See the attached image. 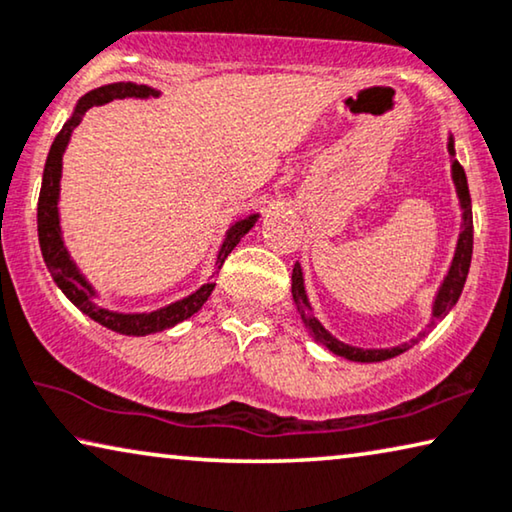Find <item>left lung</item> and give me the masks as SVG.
<instances>
[{
	"label": "left lung",
	"mask_w": 512,
	"mask_h": 512,
	"mask_svg": "<svg viewBox=\"0 0 512 512\" xmlns=\"http://www.w3.org/2000/svg\"><path fill=\"white\" fill-rule=\"evenodd\" d=\"M448 154H450V175H453L455 182V191L459 198V210H462V224H459V235H457V244H455V256L450 261V268L443 277L439 291L434 295L432 302V314H429V321L425 328H422L416 337H411L409 342L397 344V346H385V348H362V346H351L346 342H339V339L323 328V323L314 316V309H311V302L307 298V288H305V274H302L300 263H295L293 268V277H291V293H293V302L295 309L305 323V328L309 330V335L314 337V342L323 344L325 348H330L332 353L342 355L346 360L353 362H381V360H390L395 355L409 351L411 346H416L422 337H427L432 332L439 321L446 318L450 309L457 305L459 295H462L466 274H469V265H471V254H473V214H471V196H469V182H466V173L464 168L459 166V161L455 159V138L453 133H448Z\"/></svg>",
	"instance_id": "1"
}]
</instances>
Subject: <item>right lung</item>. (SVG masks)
<instances>
[{"label":"right lung","instance_id":"obj_1","mask_svg":"<svg viewBox=\"0 0 512 512\" xmlns=\"http://www.w3.org/2000/svg\"><path fill=\"white\" fill-rule=\"evenodd\" d=\"M161 92L154 90V87L147 85H136V83H113L96 87V90L87 92L80 96L76 108L69 120L64 122L62 131L57 133L55 143L50 145L46 168H43V182H41V194H39V207H36V224H39V244L43 261H46V268L50 277L55 279L59 291H62L66 298H69L73 305H76L85 316H90L103 328L120 332V335L129 337H145L152 335V332H161L173 328V325L187 321L201 311V307L210 298L214 291L212 277L221 270L226 256L238 247V242L247 235L261 214H244V217L235 219L224 235V242L217 251V261H214V272L212 277L207 279V284L196 288L194 293L184 295L182 300L170 302L166 307H159L154 311H113L101 307L96 298V288L87 281V277L73 261L69 249H66L64 242V231H62V219H59V191H62V159L66 147H69V140L73 131L80 122H83L85 113L94 106H103V103H110L115 99H159Z\"/></svg>","mask_w":512,"mask_h":512}]
</instances>
